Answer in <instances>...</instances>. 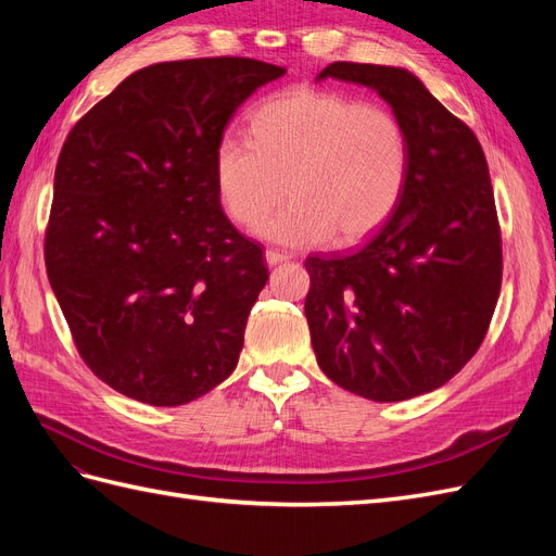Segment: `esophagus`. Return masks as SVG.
<instances>
[{
	"label": "esophagus",
	"instance_id": "esophagus-1",
	"mask_svg": "<svg viewBox=\"0 0 556 556\" xmlns=\"http://www.w3.org/2000/svg\"><path fill=\"white\" fill-rule=\"evenodd\" d=\"M264 257H266V264H268V266H276V264H280V262H288V260H290L288 252H278V250H266Z\"/></svg>",
	"mask_w": 556,
	"mask_h": 556
}]
</instances>
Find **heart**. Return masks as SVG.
<instances>
[{"instance_id":"heart-1","label":"heart","mask_w":556,"mask_h":556,"mask_svg":"<svg viewBox=\"0 0 556 556\" xmlns=\"http://www.w3.org/2000/svg\"><path fill=\"white\" fill-rule=\"evenodd\" d=\"M250 137L223 139L215 150V185L233 223L260 227L282 245L357 243L384 225L403 197L410 143L387 109L341 92L294 88L252 113Z\"/></svg>"}]
</instances>
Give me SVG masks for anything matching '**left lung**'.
I'll return each instance as SVG.
<instances>
[{
    "label": "left lung",
    "instance_id": "1",
    "mask_svg": "<svg viewBox=\"0 0 556 556\" xmlns=\"http://www.w3.org/2000/svg\"><path fill=\"white\" fill-rule=\"evenodd\" d=\"M376 90L410 143L399 206L348 255L306 260V319L325 376L392 403L439 390L476 355L501 290V231L482 148L413 72L333 62L315 80Z\"/></svg>",
    "mask_w": 556,
    "mask_h": 556
}]
</instances>
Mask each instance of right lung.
<instances>
[{"label": "right lung", "instance_id": "add662e5", "mask_svg": "<svg viewBox=\"0 0 556 556\" xmlns=\"http://www.w3.org/2000/svg\"><path fill=\"white\" fill-rule=\"evenodd\" d=\"M285 74L250 58L150 64L66 137L46 271L92 374L148 406H182L239 364L268 280L215 185L231 115Z\"/></svg>", "mask_w": 556, "mask_h": 556}]
</instances>
